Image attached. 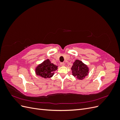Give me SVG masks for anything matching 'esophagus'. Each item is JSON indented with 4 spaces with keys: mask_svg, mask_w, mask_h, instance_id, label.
<instances>
[{
    "mask_svg": "<svg viewBox=\"0 0 120 120\" xmlns=\"http://www.w3.org/2000/svg\"><path fill=\"white\" fill-rule=\"evenodd\" d=\"M60 64L61 66H64L65 64H64V63H60Z\"/></svg>",
    "mask_w": 120,
    "mask_h": 120,
    "instance_id": "esophagus-1",
    "label": "esophagus"
}]
</instances>
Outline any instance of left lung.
<instances>
[{
	"label": "left lung",
	"mask_w": 120,
	"mask_h": 120,
	"mask_svg": "<svg viewBox=\"0 0 120 120\" xmlns=\"http://www.w3.org/2000/svg\"><path fill=\"white\" fill-rule=\"evenodd\" d=\"M71 70L72 75L78 79L82 80L85 79L89 74V68L86 64H83L82 61L77 60L74 63Z\"/></svg>",
	"instance_id": "obj_1"
}]
</instances>
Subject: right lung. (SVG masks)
<instances>
[{"instance_id": "right-lung-1", "label": "right lung", "mask_w": 120, "mask_h": 120, "mask_svg": "<svg viewBox=\"0 0 120 120\" xmlns=\"http://www.w3.org/2000/svg\"><path fill=\"white\" fill-rule=\"evenodd\" d=\"M57 67L48 59L38 65L35 68V73L37 75L45 79L50 78L52 77L54 71L57 70Z\"/></svg>"}]
</instances>
